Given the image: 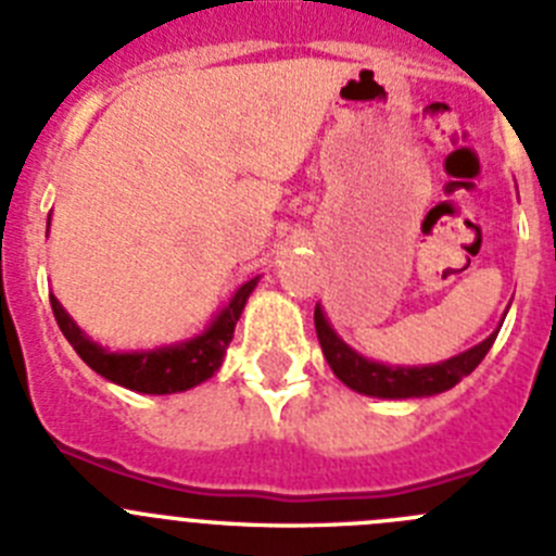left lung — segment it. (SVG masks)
Returning <instances> with one entry per match:
<instances>
[{"instance_id": "1", "label": "left lung", "mask_w": 556, "mask_h": 556, "mask_svg": "<svg viewBox=\"0 0 556 556\" xmlns=\"http://www.w3.org/2000/svg\"><path fill=\"white\" fill-rule=\"evenodd\" d=\"M498 330L490 332L481 344L458 352V355L447 361H439V364L392 366L366 358V355L352 350L344 338L332 330V325L325 316V307L316 305L318 344H321V352H325L332 375L344 386H350L352 392L380 400L433 397V394L447 392V389H453L458 380L467 378L484 361V355L495 344V338H498Z\"/></svg>"}]
</instances>
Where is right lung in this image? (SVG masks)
Returning <instances> with one entry per match:
<instances>
[{
	"label": "right lung",
	"instance_id": "obj_1",
	"mask_svg": "<svg viewBox=\"0 0 556 556\" xmlns=\"http://www.w3.org/2000/svg\"><path fill=\"white\" fill-rule=\"evenodd\" d=\"M260 277H251L243 282L231 299L210 318V325L192 338L176 341V344L153 346V350H131V352H111L109 346L91 341L75 318L64 311V305L50 293V305L55 313V321L72 350L84 358L89 369H94L100 378L111 383L131 389L139 394H176L187 392L192 386L210 380L224 364V355L229 350V341L235 336L240 313L249 302L251 291L257 288Z\"/></svg>",
	"mask_w": 556,
	"mask_h": 556
}]
</instances>
